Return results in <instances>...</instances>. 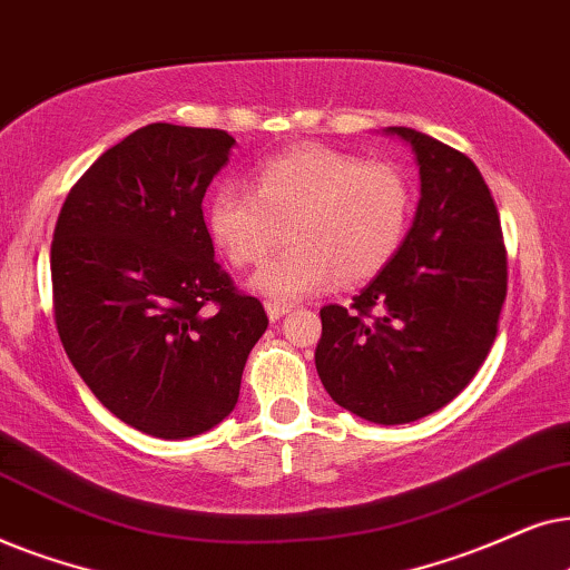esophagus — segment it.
I'll return each mask as SVG.
<instances>
[{
    "instance_id": "34e87169",
    "label": "esophagus",
    "mask_w": 570,
    "mask_h": 570,
    "mask_svg": "<svg viewBox=\"0 0 570 570\" xmlns=\"http://www.w3.org/2000/svg\"><path fill=\"white\" fill-rule=\"evenodd\" d=\"M289 309H292V305H286V302H273V299L265 302V313H268L271 321H281V317L289 313Z\"/></svg>"
}]
</instances>
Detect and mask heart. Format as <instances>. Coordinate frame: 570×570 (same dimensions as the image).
<instances>
[{
  "label": "heart",
  "mask_w": 570,
  "mask_h": 570,
  "mask_svg": "<svg viewBox=\"0 0 570 570\" xmlns=\"http://www.w3.org/2000/svg\"><path fill=\"white\" fill-rule=\"evenodd\" d=\"M412 218V187L391 164L333 148H297L257 166L253 189L224 181L206 203V229L234 268L263 263L249 286L273 302H297L333 281L360 284L399 253Z\"/></svg>",
  "instance_id": "b5f03b06"
}]
</instances>
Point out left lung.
I'll return each mask as SVG.
<instances>
[{
    "instance_id": "left-lung-1",
    "label": "left lung",
    "mask_w": 570,
    "mask_h": 570,
    "mask_svg": "<svg viewBox=\"0 0 570 570\" xmlns=\"http://www.w3.org/2000/svg\"><path fill=\"white\" fill-rule=\"evenodd\" d=\"M412 148L420 203L399 253L354 297L321 309L315 367L346 412L404 424L466 389L498 336L505 247L495 200L459 150L412 127H385Z\"/></svg>"
}]
</instances>
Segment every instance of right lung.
Instances as JSON below:
<instances>
[{
	"instance_id": "add662e5",
	"label": "right lung",
	"mask_w": 570,
	"mask_h": 570,
	"mask_svg": "<svg viewBox=\"0 0 570 570\" xmlns=\"http://www.w3.org/2000/svg\"><path fill=\"white\" fill-rule=\"evenodd\" d=\"M237 140L156 121L98 156L51 242L55 317L72 367L114 416L185 440L237 406L268 328L216 263L203 195Z\"/></svg>"
}]
</instances>
